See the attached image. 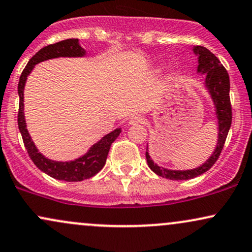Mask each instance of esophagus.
Returning <instances> with one entry per match:
<instances>
[{
    "instance_id": "obj_1",
    "label": "esophagus",
    "mask_w": 252,
    "mask_h": 252,
    "mask_svg": "<svg viewBox=\"0 0 252 252\" xmlns=\"http://www.w3.org/2000/svg\"><path fill=\"white\" fill-rule=\"evenodd\" d=\"M144 122V118L141 116V115H134L129 120L128 124L129 126H136V124H142Z\"/></svg>"
}]
</instances>
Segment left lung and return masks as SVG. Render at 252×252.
Listing matches in <instances>:
<instances>
[{
	"label": "left lung",
	"mask_w": 252,
	"mask_h": 252,
	"mask_svg": "<svg viewBox=\"0 0 252 252\" xmlns=\"http://www.w3.org/2000/svg\"><path fill=\"white\" fill-rule=\"evenodd\" d=\"M193 54L197 56V74L204 75L205 80L203 86L211 97V101L214 103L215 115H216L217 126H218V135L216 147L211 154L210 157L205 160L203 164L197 168L188 169V170H172V169H166L163 166L156 164L149 155V148L147 145V163L149 168L155 172L156 175L163 178H168L172 181H184L191 180L197 176L204 174L213 166L218 157L220 155L224 143H225L226 136H228L229 129L231 126L232 113L231 104H230V80L228 71L220 62V60L211 53L207 48L196 45L192 48Z\"/></svg>",
	"instance_id": "8db88e82"
}]
</instances>
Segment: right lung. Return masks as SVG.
<instances>
[{
	"label": "right lung",
	"mask_w": 252,
	"mask_h": 252,
	"mask_svg": "<svg viewBox=\"0 0 252 252\" xmlns=\"http://www.w3.org/2000/svg\"><path fill=\"white\" fill-rule=\"evenodd\" d=\"M87 55V51L81 47L78 38H68L64 41L57 42L55 44H49L47 47L42 48L37 51L34 56L30 59L28 64L26 65L22 75L20 77L19 92L20 96V107H19V116H17V123H19V129L21 135H22L24 147L28 151L30 158H32L34 164L37 166L41 171L49 175L50 177L55 180L65 181V182H80L87 178L93 177L97 172L101 171L107 162V156L113 142L120 136L122 129L117 128L114 131L109 132L105 136L96 142L95 144L89 148L84 155L78 157L74 160H54L48 158L39 153L32 137H30L28 129H27L26 117H24V97L23 92L26 87L27 78L35 68L36 64L43 62V61L59 59V57H84Z\"/></svg>",
	"instance_id": "right-lung-1"
}]
</instances>
